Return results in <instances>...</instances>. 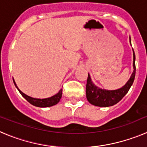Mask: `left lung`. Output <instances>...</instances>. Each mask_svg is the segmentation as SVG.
Segmentation results:
<instances>
[{
  "mask_svg": "<svg viewBox=\"0 0 147 147\" xmlns=\"http://www.w3.org/2000/svg\"><path fill=\"white\" fill-rule=\"evenodd\" d=\"M129 42L131 44V40L129 37ZM133 72L131 75L129 80L122 88L117 90L102 89L98 88L92 82L90 76L88 74V77L87 80L86 85V97L88 102L91 105L97 107H110L120 102L122 98L129 91V88L133 84V82L136 76V55L133 49Z\"/></svg>",
  "mask_w": 147,
  "mask_h": 147,
  "instance_id": "1",
  "label": "left lung"
}]
</instances>
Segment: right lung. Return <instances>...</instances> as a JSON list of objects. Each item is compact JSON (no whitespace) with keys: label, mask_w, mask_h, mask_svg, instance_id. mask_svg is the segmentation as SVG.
<instances>
[{"label":"right lung","mask_w":147,"mask_h":147,"mask_svg":"<svg viewBox=\"0 0 147 147\" xmlns=\"http://www.w3.org/2000/svg\"><path fill=\"white\" fill-rule=\"evenodd\" d=\"M13 82H14V84H15L17 89L18 90V91L20 92V93L23 96V98H25L30 104H32V105L36 106V107H51V106H54V105H57V104L59 102V100H60L61 97H62V89H60V90H59L57 94H55L54 96H53L51 97H49V98H32V97L29 96H28V95L23 93V92H22L21 90L18 88V86H17L16 83H15L14 79H13Z\"/></svg>","instance_id":"add662e5"}]
</instances>
